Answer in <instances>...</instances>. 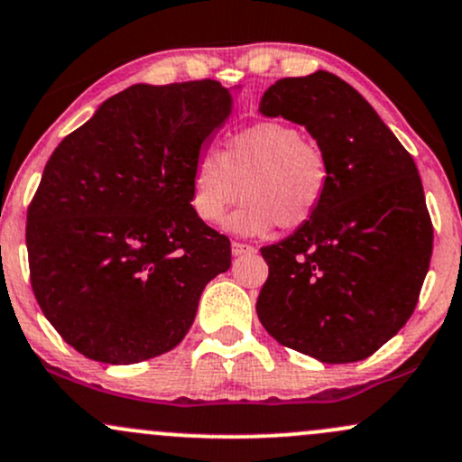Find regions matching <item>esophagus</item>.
<instances>
[{
  "mask_svg": "<svg viewBox=\"0 0 462 462\" xmlns=\"http://www.w3.org/2000/svg\"><path fill=\"white\" fill-rule=\"evenodd\" d=\"M232 254L235 256H243V254H254L256 247L247 245V243H239V241H232Z\"/></svg>",
  "mask_w": 462,
  "mask_h": 462,
  "instance_id": "1",
  "label": "esophagus"
}]
</instances>
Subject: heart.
I'll use <instances>...</instances> for the list:
<instances>
[{
    "instance_id": "obj_1",
    "label": "heart",
    "mask_w": 462,
    "mask_h": 462,
    "mask_svg": "<svg viewBox=\"0 0 462 462\" xmlns=\"http://www.w3.org/2000/svg\"><path fill=\"white\" fill-rule=\"evenodd\" d=\"M331 166L316 140L281 120H261L223 140L221 151H201L190 173V206L199 221L217 226L236 201L230 230L267 235L273 226L298 230L318 215Z\"/></svg>"
}]
</instances>
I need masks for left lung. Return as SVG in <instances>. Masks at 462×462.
Wrapping results in <instances>:
<instances>
[{
    "label": "left lung",
    "mask_w": 462,
    "mask_h": 462,
    "mask_svg": "<svg viewBox=\"0 0 462 462\" xmlns=\"http://www.w3.org/2000/svg\"><path fill=\"white\" fill-rule=\"evenodd\" d=\"M261 114L305 125L328 157L318 215L263 247L256 300L265 331L324 364L366 359L412 316L434 227L412 155L362 94L331 72L281 79Z\"/></svg>",
    "instance_id": "obj_1"
}]
</instances>
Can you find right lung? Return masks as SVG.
Here are the masks:
<instances>
[{
	"label": "right lung",
	"instance_id": "obj_1",
	"mask_svg": "<svg viewBox=\"0 0 462 462\" xmlns=\"http://www.w3.org/2000/svg\"><path fill=\"white\" fill-rule=\"evenodd\" d=\"M235 107L217 80L131 85L45 164L25 217L30 285L85 357L138 364L189 333L230 241L190 206L201 144Z\"/></svg>",
	"mask_w": 462,
	"mask_h": 462
}]
</instances>
